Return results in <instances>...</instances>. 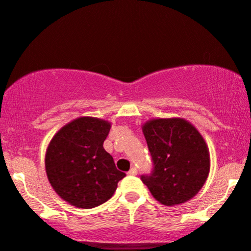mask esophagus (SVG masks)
Masks as SVG:
<instances>
[{"instance_id":"34e87169","label":"esophagus","mask_w":251,"mask_h":251,"mask_svg":"<svg viewBox=\"0 0 251 251\" xmlns=\"http://www.w3.org/2000/svg\"><path fill=\"white\" fill-rule=\"evenodd\" d=\"M137 173H138V171H137V168H135V167H132L131 170L127 172L128 175H137Z\"/></svg>"}]
</instances>
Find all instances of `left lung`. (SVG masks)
Masks as SVG:
<instances>
[{"label":"left lung","mask_w":251,"mask_h":251,"mask_svg":"<svg viewBox=\"0 0 251 251\" xmlns=\"http://www.w3.org/2000/svg\"><path fill=\"white\" fill-rule=\"evenodd\" d=\"M153 173L141 180L156 201L176 206L189 201L206 183L209 150L198 128L183 118H154L143 125Z\"/></svg>","instance_id":"8db88e82"}]
</instances>
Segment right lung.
Segmentation results:
<instances>
[{"label":"right lung","instance_id":"1","mask_svg":"<svg viewBox=\"0 0 251 251\" xmlns=\"http://www.w3.org/2000/svg\"><path fill=\"white\" fill-rule=\"evenodd\" d=\"M111 123L79 117L53 135L45 152L48 180L58 196L77 208L90 209L112 198L126 176L104 150Z\"/></svg>","mask_w":251,"mask_h":251}]
</instances>
